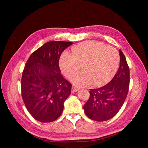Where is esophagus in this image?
<instances>
[{
	"instance_id": "1",
	"label": "esophagus",
	"mask_w": 148,
	"mask_h": 148,
	"mask_svg": "<svg viewBox=\"0 0 148 148\" xmlns=\"http://www.w3.org/2000/svg\"><path fill=\"white\" fill-rule=\"evenodd\" d=\"M80 89V88L77 86H73L72 87V92H77V91H78Z\"/></svg>"
}]
</instances>
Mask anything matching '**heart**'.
<instances>
[{
  "label": "heart",
  "instance_id": "b5f03b06",
  "mask_svg": "<svg viewBox=\"0 0 148 148\" xmlns=\"http://www.w3.org/2000/svg\"><path fill=\"white\" fill-rule=\"evenodd\" d=\"M73 53L64 52L60 58V66L64 73L71 78L83 64L84 72L78 75L74 82L85 85L92 82L94 84L106 82L114 75L119 64L117 49L95 41L83 42L72 48Z\"/></svg>",
  "mask_w": 148,
  "mask_h": 148
}]
</instances>
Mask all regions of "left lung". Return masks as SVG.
Here are the masks:
<instances>
[{
  "label": "left lung",
  "instance_id": "obj_1",
  "mask_svg": "<svg viewBox=\"0 0 148 148\" xmlns=\"http://www.w3.org/2000/svg\"><path fill=\"white\" fill-rule=\"evenodd\" d=\"M120 64L109 83L99 88L91 89L89 99L83 106L85 114L97 122H104L117 114L126 99L130 85V69L126 58L119 51Z\"/></svg>",
  "mask_w": 148,
  "mask_h": 148
}]
</instances>
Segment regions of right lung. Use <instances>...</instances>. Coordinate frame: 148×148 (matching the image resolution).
<instances>
[{"instance_id": "obj_1", "label": "right lung", "mask_w": 148, "mask_h": 148, "mask_svg": "<svg viewBox=\"0 0 148 148\" xmlns=\"http://www.w3.org/2000/svg\"><path fill=\"white\" fill-rule=\"evenodd\" d=\"M71 42H46L28 58L22 73L21 91L26 109L42 123L59 118L71 94V84L60 73L59 59Z\"/></svg>"}]
</instances>
